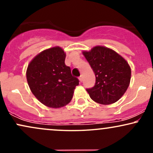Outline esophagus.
Listing matches in <instances>:
<instances>
[{"label":"esophagus","mask_w":153,"mask_h":153,"mask_svg":"<svg viewBox=\"0 0 153 153\" xmlns=\"http://www.w3.org/2000/svg\"><path fill=\"white\" fill-rule=\"evenodd\" d=\"M79 80H80V82L82 81V75H80V76L79 77Z\"/></svg>","instance_id":"34e87169"}]
</instances>
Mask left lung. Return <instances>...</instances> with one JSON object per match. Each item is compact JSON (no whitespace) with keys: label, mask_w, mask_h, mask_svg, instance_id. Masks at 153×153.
<instances>
[{"label":"left lung","mask_w":153,"mask_h":153,"mask_svg":"<svg viewBox=\"0 0 153 153\" xmlns=\"http://www.w3.org/2000/svg\"><path fill=\"white\" fill-rule=\"evenodd\" d=\"M82 54L96 75V84L86 89L91 99L100 104L108 105L122 97L130 83L131 68L125 59L114 50L96 46Z\"/></svg>","instance_id":"obj_1"}]
</instances>
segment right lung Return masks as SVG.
<instances>
[{
    "label": "right lung",
    "mask_w": 153,
    "mask_h": 153,
    "mask_svg": "<svg viewBox=\"0 0 153 153\" xmlns=\"http://www.w3.org/2000/svg\"><path fill=\"white\" fill-rule=\"evenodd\" d=\"M66 54L61 47L42 51L31 59L26 70L28 85L42 103L50 108H61L73 98L78 78L65 64Z\"/></svg>",
    "instance_id": "1"
}]
</instances>
